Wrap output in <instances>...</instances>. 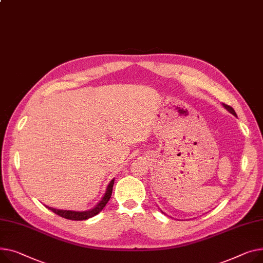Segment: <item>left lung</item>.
<instances>
[{"mask_svg":"<svg viewBox=\"0 0 263 263\" xmlns=\"http://www.w3.org/2000/svg\"><path fill=\"white\" fill-rule=\"evenodd\" d=\"M223 107L227 110V111H229L230 113H232L233 115H235V116H237V114H236V112H235V110L231 107V106H227V104H225V103H223Z\"/></svg>","mask_w":263,"mask_h":263,"instance_id":"1","label":"left lung"}]
</instances>
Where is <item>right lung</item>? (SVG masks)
Segmentation results:
<instances>
[{"mask_svg": "<svg viewBox=\"0 0 263 263\" xmlns=\"http://www.w3.org/2000/svg\"><path fill=\"white\" fill-rule=\"evenodd\" d=\"M113 185H114V179L109 183L106 194L103 195L102 199L99 201V203L93 208L90 209V211H85V212H75V211H62V209H56L52 208L49 206H46L49 211H51L52 213H55L56 215L68 219V220H74V221H82V220H86L89 218H92L94 216H96L97 214H99L103 207L107 205V203L109 202L111 196H112V190H113Z\"/></svg>", "mask_w": 263, "mask_h": 263, "instance_id": "add662e5", "label": "right lung"}]
</instances>
